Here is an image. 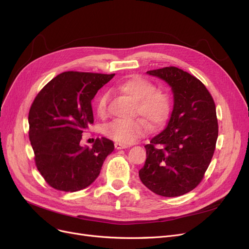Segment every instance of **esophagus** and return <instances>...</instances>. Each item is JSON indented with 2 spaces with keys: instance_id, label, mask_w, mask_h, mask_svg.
Segmentation results:
<instances>
[{
  "instance_id": "1",
  "label": "esophagus",
  "mask_w": 249,
  "mask_h": 249,
  "mask_svg": "<svg viewBox=\"0 0 249 249\" xmlns=\"http://www.w3.org/2000/svg\"><path fill=\"white\" fill-rule=\"evenodd\" d=\"M115 147H116V149H124V148H127V147H128V145H126V144H122V143H118V142H116V143H115Z\"/></svg>"
}]
</instances>
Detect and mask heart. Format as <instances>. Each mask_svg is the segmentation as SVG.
Returning a JSON list of instances; mask_svg holds the SVG:
<instances>
[{
  "instance_id": "1",
  "label": "heart",
  "mask_w": 249,
  "mask_h": 249,
  "mask_svg": "<svg viewBox=\"0 0 249 249\" xmlns=\"http://www.w3.org/2000/svg\"><path fill=\"white\" fill-rule=\"evenodd\" d=\"M119 93L135 101L134 114L140 115L151 128L162 125L171 113V100L163 90L140 75H131L120 82L115 88ZM109 96L101 94L96 101V113L99 117L107 116ZM147 126L141 119L116 120L105 127V135L115 142L130 144L146 133Z\"/></svg>"
}]
</instances>
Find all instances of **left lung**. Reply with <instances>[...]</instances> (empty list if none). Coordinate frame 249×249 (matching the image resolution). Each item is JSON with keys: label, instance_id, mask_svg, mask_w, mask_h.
<instances>
[{"label": "left lung", "instance_id": "obj_1", "mask_svg": "<svg viewBox=\"0 0 249 249\" xmlns=\"http://www.w3.org/2000/svg\"><path fill=\"white\" fill-rule=\"evenodd\" d=\"M172 87L174 110L166 128L150 140L139 178L162 197H178L197 187L210 164L218 137L214 100L197 77L176 67L148 71Z\"/></svg>", "mask_w": 249, "mask_h": 249}]
</instances>
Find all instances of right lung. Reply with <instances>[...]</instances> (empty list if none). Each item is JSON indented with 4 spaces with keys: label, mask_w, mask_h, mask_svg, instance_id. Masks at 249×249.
I'll return each instance as SVG.
<instances>
[{
    "label": "right lung",
    "mask_w": 249,
    "mask_h": 249,
    "mask_svg": "<svg viewBox=\"0 0 249 249\" xmlns=\"http://www.w3.org/2000/svg\"><path fill=\"white\" fill-rule=\"evenodd\" d=\"M115 75L65 71L46 84L29 111V139L36 167L57 191L86 189L100 175L112 140L97 138L91 148L81 145L83 133L94 123L91 100Z\"/></svg>",
    "instance_id": "right-lung-1"
}]
</instances>
